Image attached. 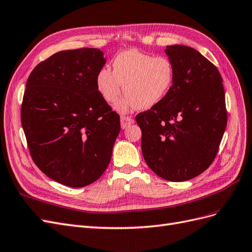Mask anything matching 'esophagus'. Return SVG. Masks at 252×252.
<instances>
[{
	"label": "esophagus",
	"mask_w": 252,
	"mask_h": 252,
	"mask_svg": "<svg viewBox=\"0 0 252 252\" xmlns=\"http://www.w3.org/2000/svg\"><path fill=\"white\" fill-rule=\"evenodd\" d=\"M120 124H121V127L126 128L128 126H131V125L134 124V119L132 117H128V116H121L120 117Z\"/></svg>",
	"instance_id": "1"
}]
</instances>
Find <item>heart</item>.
Instances as JSON below:
<instances>
[{
    "mask_svg": "<svg viewBox=\"0 0 252 252\" xmlns=\"http://www.w3.org/2000/svg\"><path fill=\"white\" fill-rule=\"evenodd\" d=\"M113 71L102 68L96 76V87L102 98L114 103L118 112L151 109L163 100L175 79L174 64L166 56H153L136 49L120 52L113 61ZM124 88H122V86Z\"/></svg>",
    "mask_w": 252,
    "mask_h": 252,
    "instance_id": "1",
    "label": "heart"
}]
</instances>
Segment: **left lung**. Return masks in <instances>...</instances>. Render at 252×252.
Masks as SVG:
<instances>
[{"mask_svg":"<svg viewBox=\"0 0 252 252\" xmlns=\"http://www.w3.org/2000/svg\"><path fill=\"white\" fill-rule=\"evenodd\" d=\"M175 79L165 98L140 113L141 150L149 167L168 181H188L214 161L227 125L220 72L193 48L166 46Z\"/></svg>","mask_w":252,"mask_h":252,"instance_id":"obj_1","label":"left lung"}]
</instances>
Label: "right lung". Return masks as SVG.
<instances>
[{"mask_svg":"<svg viewBox=\"0 0 252 252\" xmlns=\"http://www.w3.org/2000/svg\"><path fill=\"white\" fill-rule=\"evenodd\" d=\"M105 62L95 48L60 51L39 63L26 84L21 118L31 157L70 188L100 178L120 132L119 115L96 87Z\"/></svg>","mask_w":252,"mask_h":252,"instance_id":"obj_1","label":"right lung"}]
</instances>
